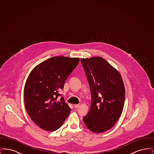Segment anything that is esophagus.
Segmentation results:
<instances>
[{"label":"esophagus","instance_id":"obj_1","mask_svg":"<svg viewBox=\"0 0 154 154\" xmlns=\"http://www.w3.org/2000/svg\"><path fill=\"white\" fill-rule=\"evenodd\" d=\"M74 107H75V109H77V108H79V107L80 104H74Z\"/></svg>","mask_w":154,"mask_h":154}]
</instances>
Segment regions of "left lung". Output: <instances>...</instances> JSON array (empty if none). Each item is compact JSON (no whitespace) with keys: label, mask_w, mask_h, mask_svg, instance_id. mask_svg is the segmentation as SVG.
I'll return each instance as SVG.
<instances>
[{"label":"left lung","mask_w":154,"mask_h":154,"mask_svg":"<svg viewBox=\"0 0 154 154\" xmlns=\"http://www.w3.org/2000/svg\"><path fill=\"white\" fill-rule=\"evenodd\" d=\"M91 88L92 103L83 121L95 133L111 128L121 117L124 106L125 89L122 76L104 59L81 58Z\"/></svg>","instance_id":"left-lung-1"}]
</instances>
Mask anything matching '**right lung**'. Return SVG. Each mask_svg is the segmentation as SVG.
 <instances>
[{
	"label": "right lung",
	"instance_id": "1",
	"mask_svg": "<svg viewBox=\"0 0 154 154\" xmlns=\"http://www.w3.org/2000/svg\"><path fill=\"white\" fill-rule=\"evenodd\" d=\"M79 58L54 57L37 65L30 73L24 87V103L32 121L42 129L53 132L60 128L71 109L59 91Z\"/></svg>",
	"mask_w": 154,
	"mask_h": 154
}]
</instances>
